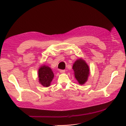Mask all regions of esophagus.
<instances>
[{"label":"esophagus","instance_id":"1","mask_svg":"<svg viewBox=\"0 0 126 126\" xmlns=\"http://www.w3.org/2000/svg\"><path fill=\"white\" fill-rule=\"evenodd\" d=\"M65 72V71L64 70H60V73H62V74L64 73Z\"/></svg>","mask_w":126,"mask_h":126}]
</instances>
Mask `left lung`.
I'll return each instance as SVG.
<instances>
[{
  "instance_id": "1",
  "label": "left lung",
  "mask_w": 126,
  "mask_h": 126,
  "mask_svg": "<svg viewBox=\"0 0 126 126\" xmlns=\"http://www.w3.org/2000/svg\"><path fill=\"white\" fill-rule=\"evenodd\" d=\"M73 69L75 77L79 83L81 85L85 83L90 74L89 66L85 61L82 58L77 60L73 64Z\"/></svg>"
}]
</instances>
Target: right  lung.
<instances>
[{
  "label": "right lung",
  "instance_id": "right-lung-1",
  "mask_svg": "<svg viewBox=\"0 0 126 126\" xmlns=\"http://www.w3.org/2000/svg\"><path fill=\"white\" fill-rule=\"evenodd\" d=\"M38 76L39 83L44 87H48L54 77V74L49 66L43 65L38 69Z\"/></svg>",
  "mask_w": 126,
  "mask_h": 126
}]
</instances>
